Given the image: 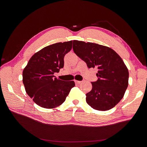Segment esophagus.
<instances>
[{"label":"esophagus","instance_id":"1","mask_svg":"<svg viewBox=\"0 0 147 147\" xmlns=\"http://www.w3.org/2000/svg\"><path fill=\"white\" fill-rule=\"evenodd\" d=\"M75 83L76 84H80L82 82V81H79V80H75Z\"/></svg>","mask_w":147,"mask_h":147}]
</instances>
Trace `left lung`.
<instances>
[{
	"label": "left lung",
	"mask_w": 147,
	"mask_h": 147,
	"mask_svg": "<svg viewBox=\"0 0 147 147\" xmlns=\"http://www.w3.org/2000/svg\"><path fill=\"white\" fill-rule=\"evenodd\" d=\"M73 51L88 68H98L96 82L86 101L94 109L109 110L123 98L128 86V69L121 57L111 48L90 42L73 40Z\"/></svg>",
	"instance_id": "left-lung-1"
}]
</instances>
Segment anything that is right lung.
I'll return each mask as SVG.
<instances>
[{"mask_svg": "<svg viewBox=\"0 0 147 147\" xmlns=\"http://www.w3.org/2000/svg\"><path fill=\"white\" fill-rule=\"evenodd\" d=\"M73 40L46 46L35 53L22 72V82L28 95L38 105L54 109L63 104L75 86L74 81L54 78L64 67L65 54L71 51Z\"/></svg>", "mask_w": 147, "mask_h": 147, "instance_id": "1", "label": "right lung"}]
</instances>
